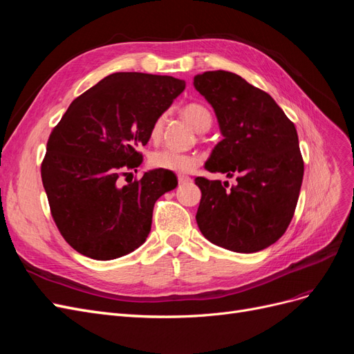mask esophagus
<instances>
[{
  "label": "esophagus",
  "mask_w": 354,
  "mask_h": 354,
  "mask_svg": "<svg viewBox=\"0 0 354 354\" xmlns=\"http://www.w3.org/2000/svg\"><path fill=\"white\" fill-rule=\"evenodd\" d=\"M177 180H178L180 185H183V183H187V181H190L192 178H190L189 176H185V174H178V176H177Z\"/></svg>",
  "instance_id": "34e87169"
}]
</instances>
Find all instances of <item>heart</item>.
Segmentation results:
<instances>
[{"instance_id":"obj_1","label":"heart","mask_w":354,"mask_h":354,"mask_svg":"<svg viewBox=\"0 0 354 354\" xmlns=\"http://www.w3.org/2000/svg\"><path fill=\"white\" fill-rule=\"evenodd\" d=\"M181 115L185 116V120L195 128L196 131L203 133L207 131L212 124V115L201 103H189L183 109H181ZM165 116L160 115L152 122L151 130H149V137L152 142H158L164 131ZM151 165L153 168L173 171V173H189L198 165V158L190 153H183L173 151V149H162L158 151L151 156Z\"/></svg>"}]
</instances>
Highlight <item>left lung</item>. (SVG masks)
I'll list each match as a JSON object with an SVG mask.
<instances>
[{"instance_id":"obj_1","label":"left lung","mask_w":354,"mask_h":354,"mask_svg":"<svg viewBox=\"0 0 354 354\" xmlns=\"http://www.w3.org/2000/svg\"><path fill=\"white\" fill-rule=\"evenodd\" d=\"M195 88L214 108L223 140L205 168L238 183L196 177L202 196L198 227L209 242L257 252L286 232L301 189L304 162L295 125L270 97L236 73L196 75Z\"/></svg>"}]
</instances>
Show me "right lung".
Masks as SVG:
<instances>
[{
  "label": "right lung",
  "mask_w": 354,
  "mask_h": 354,
  "mask_svg": "<svg viewBox=\"0 0 354 354\" xmlns=\"http://www.w3.org/2000/svg\"><path fill=\"white\" fill-rule=\"evenodd\" d=\"M185 87L168 75L116 72L75 99L53 128L41 178L53 220L75 251L106 261L146 241L155 202L177 177L159 168L124 186L120 177L142 164L137 147Z\"/></svg>",
  "instance_id": "add662e5"
}]
</instances>
